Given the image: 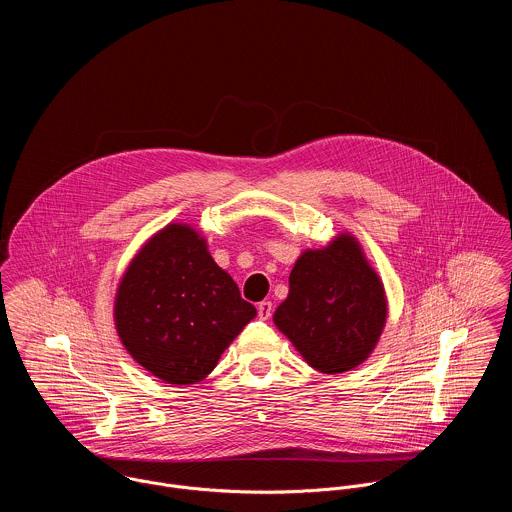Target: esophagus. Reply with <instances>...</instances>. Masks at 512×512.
Here are the masks:
<instances>
[{"instance_id": "obj_1", "label": "esophagus", "mask_w": 512, "mask_h": 512, "mask_svg": "<svg viewBox=\"0 0 512 512\" xmlns=\"http://www.w3.org/2000/svg\"><path fill=\"white\" fill-rule=\"evenodd\" d=\"M272 311H274L272 301H260V303H258V317H260L262 321L270 319V317H272Z\"/></svg>"}]
</instances>
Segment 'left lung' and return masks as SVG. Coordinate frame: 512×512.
<instances>
[{"instance_id":"left-lung-1","label":"left lung","mask_w":512,"mask_h":512,"mask_svg":"<svg viewBox=\"0 0 512 512\" xmlns=\"http://www.w3.org/2000/svg\"><path fill=\"white\" fill-rule=\"evenodd\" d=\"M386 321L384 288L353 236L307 250L290 274L274 323L303 359L327 374L361 365Z\"/></svg>"}]
</instances>
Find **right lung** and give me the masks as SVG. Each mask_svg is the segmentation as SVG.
<instances>
[{
    "instance_id": "right-lung-1",
    "label": "right lung",
    "mask_w": 512,
    "mask_h": 512,
    "mask_svg": "<svg viewBox=\"0 0 512 512\" xmlns=\"http://www.w3.org/2000/svg\"><path fill=\"white\" fill-rule=\"evenodd\" d=\"M256 315L207 244L185 224L157 232L116 295V329L128 353L169 384H195Z\"/></svg>"
}]
</instances>
